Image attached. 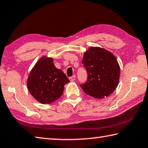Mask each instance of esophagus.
<instances>
[{
  "mask_svg": "<svg viewBox=\"0 0 148 148\" xmlns=\"http://www.w3.org/2000/svg\"><path fill=\"white\" fill-rule=\"evenodd\" d=\"M75 78H76V76H75V75H74V76L70 77H69V79H70V81H71V82H74V80H75Z\"/></svg>",
  "mask_w": 148,
  "mask_h": 148,
  "instance_id": "1",
  "label": "esophagus"
}]
</instances>
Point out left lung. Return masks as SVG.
Instances as JSON below:
<instances>
[{
    "instance_id": "left-lung-1",
    "label": "left lung",
    "mask_w": 148,
    "mask_h": 148,
    "mask_svg": "<svg viewBox=\"0 0 148 148\" xmlns=\"http://www.w3.org/2000/svg\"><path fill=\"white\" fill-rule=\"evenodd\" d=\"M82 63L87 80L80 87L87 95L97 99L107 97L119 84L120 69L115 56L100 47H90L83 54Z\"/></svg>"
}]
</instances>
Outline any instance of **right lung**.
<instances>
[{
	"label": "right lung",
	"mask_w": 148,
	"mask_h": 148,
	"mask_svg": "<svg viewBox=\"0 0 148 148\" xmlns=\"http://www.w3.org/2000/svg\"><path fill=\"white\" fill-rule=\"evenodd\" d=\"M69 79L60 69L55 66L53 59L42 57L32 69L27 87L32 96L42 104H49L63 95L64 86Z\"/></svg>",
	"instance_id": "add662e5"
}]
</instances>
